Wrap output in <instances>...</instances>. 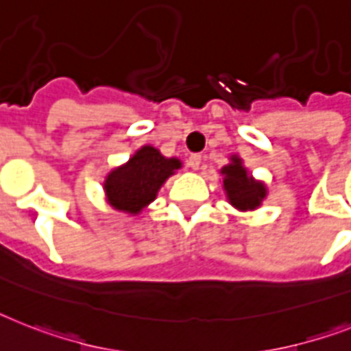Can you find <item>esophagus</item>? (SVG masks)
Wrapping results in <instances>:
<instances>
[{
    "instance_id": "esophagus-1",
    "label": "esophagus",
    "mask_w": 351,
    "mask_h": 351,
    "mask_svg": "<svg viewBox=\"0 0 351 351\" xmlns=\"http://www.w3.org/2000/svg\"><path fill=\"white\" fill-rule=\"evenodd\" d=\"M202 160H204V158H202V155H198V153H196V155H191L189 156V166H191V169H200V166H202Z\"/></svg>"
}]
</instances>
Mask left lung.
<instances>
[{
    "instance_id": "left-lung-1",
    "label": "left lung",
    "mask_w": 351,
    "mask_h": 351,
    "mask_svg": "<svg viewBox=\"0 0 351 351\" xmlns=\"http://www.w3.org/2000/svg\"><path fill=\"white\" fill-rule=\"evenodd\" d=\"M220 173L223 175V189L230 205L240 210L258 209L267 196V187L249 175L240 156H230V164L221 167Z\"/></svg>"
}]
</instances>
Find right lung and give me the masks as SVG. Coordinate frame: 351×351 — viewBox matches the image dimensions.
I'll return each mask as SVG.
<instances>
[{"mask_svg":"<svg viewBox=\"0 0 351 351\" xmlns=\"http://www.w3.org/2000/svg\"><path fill=\"white\" fill-rule=\"evenodd\" d=\"M178 158H166L153 146H142L124 166L110 171L104 180V193L113 209L138 215L156 198L164 182L176 169H180Z\"/></svg>","mask_w":351,"mask_h":351,"instance_id":"1","label":"right lung"}]
</instances>
